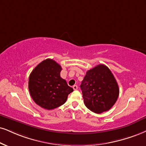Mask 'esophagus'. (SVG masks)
Returning a JSON list of instances; mask_svg holds the SVG:
<instances>
[{"label":"esophagus","mask_w":146,"mask_h":146,"mask_svg":"<svg viewBox=\"0 0 146 146\" xmlns=\"http://www.w3.org/2000/svg\"><path fill=\"white\" fill-rule=\"evenodd\" d=\"M72 88H73V89H74V90H76V89H78V87H77V85H74L73 87H72Z\"/></svg>","instance_id":"obj_1"}]
</instances>
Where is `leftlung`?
<instances>
[{
  "mask_svg": "<svg viewBox=\"0 0 146 146\" xmlns=\"http://www.w3.org/2000/svg\"><path fill=\"white\" fill-rule=\"evenodd\" d=\"M80 89L84 105L97 114L109 110L119 95V88L114 75L104 64L88 70Z\"/></svg>",
  "mask_w": 146,
  "mask_h": 146,
  "instance_id": "left-lung-1",
  "label": "left lung"
}]
</instances>
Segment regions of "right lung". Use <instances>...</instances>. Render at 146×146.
I'll return each mask as SVG.
<instances>
[{
  "label": "right lung",
  "mask_w": 146,
  "mask_h": 146,
  "mask_svg": "<svg viewBox=\"0 0 146 146\" xmlns=\"http://www.w3.org/2000/svg\"><path fill=\"white\" fill-rule=\"evenodd\" d=\"M62 68L51 59L40 62L32 70L28 88L32 100L42 108L53 110L64 104L73 89L60 76Z\"/></svg>",
  "instance_id": "obj_1"
}]
</instances>
